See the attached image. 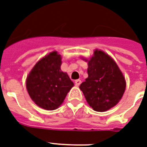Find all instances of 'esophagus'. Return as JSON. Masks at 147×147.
<instances>
[{"instance_id":"34e87169","label":"esophagus","mask_w":147,"mask_h":147,"mask_svg":"<svg viewBox=\"0 0 147 147\" xmlns=\"http://www.w3.org/2000/svg\"><path fill=\"white\" fill-rule=\"evenodd\" d=\"M81 83H82V81L80 79L76 80V82H75V84H76V86H79L81 84Z\"/></svg>"}]
</instances>
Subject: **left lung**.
I'll return each mask as SVG.
<instances>
[{
	"label": "left lung",
	"instance_id": "8db88e82",
	"mask_svg": "<svg viewBox=\"0 0 147 147\" xmlns=\"http://www.w3.org/2000/svg\"><path fill=\"white\" fill-rule=\"evenodd\" d=\"M88 74L79 88L90 107L96 112H105L115 107L123 96L126 82L113 58L96 50L88 60Z\"/></svg>",
	"mask_w": 147,
	"mask_h": 147
}]
</instances>
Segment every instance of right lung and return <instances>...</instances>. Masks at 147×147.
I'll list each match as a JSON object with an SVG mask.
<instances>
[{
    "label": "right lung",
    "instance_id": "obj_1",
    "mask_svg": "<svg viewBox=\"0 0 147 147\" xmlns=\"http://www.w3.org/2000/svg\"><path fill=\"white\" fill-rule=\"evenodd\" d=\"M62 57L51 52L35 64L26 78V88L32 100L40 108L54 110L74 86L66 72L61 71Z\"/></svg>",
    "mask_w": 147,
    "mask_h": 147
}]
</instances>
